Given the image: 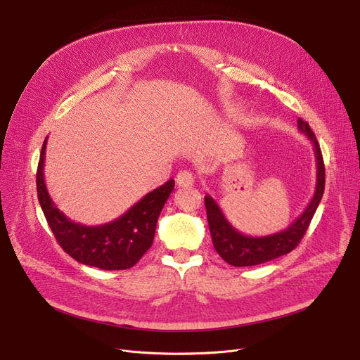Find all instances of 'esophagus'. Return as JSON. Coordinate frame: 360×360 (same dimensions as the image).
Instances as JSON below:
<instances>
[{
	"label": "esophagus",
	"mask_w": 360,
	"mask_h": 360,
	"mask_svg": "<svg viewBox=\"0 0 360 360\" xmlns=\"http://www.w3.org/2000/svg\"><path fill=\"white\" fill-rule=\"evenodd\" d=\"M176 184L179 188H191L194 185V176L188 170H182L176 175Z\"/></svg>",
	"instance_id": "esophagus-1"
}]
</instances>
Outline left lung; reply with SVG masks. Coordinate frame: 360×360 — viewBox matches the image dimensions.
Instances as JSON below:
<instances>
[{
	"label": "left lung",
	"instance_id": "obj_1",
	"mask_svg": "<svg viewBox=\"0 0 360 360\" xmlns=\"http://www.w3.org/2000/svg\"><path fill=\"white\" fill-rule=\"evenodd\" d=\"M297 129L308 137L314 146L315 162H316V184L315 193L307 209L289 226L288 229L280 231L267 236H248L240 233L229 223L223 214L220 205L212 195H205V210L212 240L217 254L233 267H250L258 264L276 259L281 255H286L293 251L300 239L304 238L308 226L316 212V207L323 198L326 186V169L321 148L316 137L309 128L308 122L297 120Z\"/></svg>",
	"mask_w": 360,
	"mask_h": 360
}]
</instances>
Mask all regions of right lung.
Wrapping results in <instances>:
<instances>
[{
	"instance_id": "add662e5",
	"label": "right lung",
	"mask_w": 360,
	"mask_h": 360,
	"mask_svg": "<svg viewBox=\"0 0 360 360\" xmlns=\"http://www.w3.org/2000/svg\"><path fill=\"white\" fill-rule=\"evenodd\" d=\"M46 141H44L36 174L37 198L56 242L84 266L102 270H127L136 266L155 239L159 214L175 188L169 179L146 194L122 216L99 226H86L70 220L52 201L44 176Z\"/></svg>"
}]
</instances>
